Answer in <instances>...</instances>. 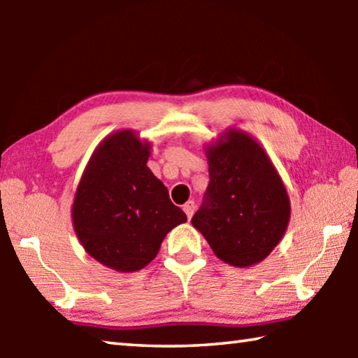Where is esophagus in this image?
Wrapping results in <instances>:
<instances>
[{
    "label": "esophagus",
    "mask_w": 358,
    "mask_h": 358,
    "mask_svg": "<svg viewBox=\"0 0 358 358\" xmlns=\"http://www.w3.org/2000/svg\"><path fill=\"white\" fill-rule=\"evenodd\" d=\"M194 210H196V205H194V202H192V201L186 202V203L183 205V211L186 213L187 220H191V217H192V215H194Z\"/></svg>",
    "instance_id": "esophagus-1"
}]
</instances>
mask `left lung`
Returning <instances> with one entry per match:
<instances>
[{
	"label": "left lung",
	"instance_id": "obj_1",
	"mask_svg": "<svg viewBox=\"0 0 358 358\" xmlns=\"http://www.w3.org/2000/svg\"><path fill=\"white\" fill-rule=\"evenodd\" d=\"M207 157L210 183L192 226L226 264H259L280 243L290 217L282 180L246 132L229 131Z\"/></svg>",
	"mask_w": 358,
	"mask_h": 358
}]
</instances>
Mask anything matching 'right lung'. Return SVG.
I'll return each instance as SVG.
<instances>
[{"mask_svg":"<svg viewBox=\"0 0 358 358\" xmlns=\"http://www.w3.org/2000/svg\"><path fill=\"white\" fill-rule=\"evenodd\" d=\"M148 156L150 145L132 131L108 136L85 169L72 205L85 251L117 271L143 268L167 232L187 220L147 167Z\"/></svg>","mask_w":358,"mask_h":358,"instance_id":"add662e5","label":"right lung"}]
</instances>
